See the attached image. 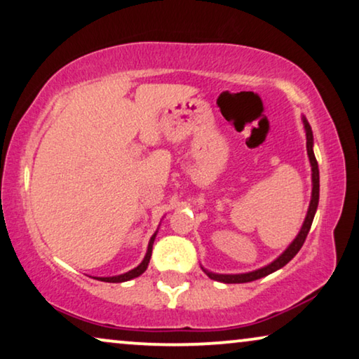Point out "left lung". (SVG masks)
<instances>
[{"label": "left lung", "mask_w": 359, "mask_h": 359, "mask_svg": "<svg viewBox=\"0 0 359 359\" xmlns=\"http://www.w3.org/2000/svg\"><path fill=\"white\" fill-rule=\"evenodd\" d=\"M303 119V126H304V133H306V150H308V157H309V163H311V181H313V191H311V202H309V209L308 214H306V218L301 225V230L298 235H296L294 240L290 243V246L285 249V251L280 254V256L272 261L267 266H264L261 269L252 270V272H244V273H215L210 272L204 267H201L204 270L205 275L212 280H217V282L222 283H248V282H254V280H259L262 277H267L269 273H273L275 270L282 269L283 266L292 261V259L298 254L301 246L304 244L306 236L311 230V225H313L316 210H318L319 205V167H318V160H316L314 155V137H313V129H311L308 119L306 116L301 118Z\"/></svg>", "instance_id": "left-lung-1"}]
</instances>
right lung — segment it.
Here are the masks:
<instances>
[{"mask_svg": "<svg viewBox=\"0 0 359 359\" xmlns=\"http://www.w3.org/2000/svg\"><path fill=\"white\" fill-rule=\"evenodd\" d=\"M155 236H157V231L154 233L152 238H150L149 246H147V252H145L142 262L139 264L137 267H134L133 270H129V272H126V273L115 275V277H98L97 280H102V282H108V283H121V282H128V280H133V278L139 277V275H142L145 272V269H147V266H149L150 256H152V246H154Z\"/></svg>", "mask_w": 359, "mask_h": 359, "instance_id": "1", "label": "right lung"}]
</instances>
